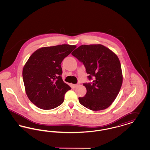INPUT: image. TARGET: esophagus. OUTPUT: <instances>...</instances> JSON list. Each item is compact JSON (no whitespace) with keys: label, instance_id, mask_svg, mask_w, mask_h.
<instances>
[{"label":"esophagus","instance_id":"obj_1","mask_svg":"<svg viewBox=\"0 0 150 150\" xmlns=\"http://www.w3.org/2000/svg\"><path fill=\"white\" fill-rule=\"evenodd\" d=\"M79 86L78 84H72V86L74 87V88H75V87H76L77 86Z\"/></svg>","mask_w":150,"mask_h":150}]
</instances>
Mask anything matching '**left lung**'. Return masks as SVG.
Segmentation results:
<instances>
[{
    "instance_id": "left-lung-1",
    "label": "left lung",
    "mask_w": 150,
    "mask_h": 150,
    "mask_svg": "<svg viewBox=\"0 0 150 150\" xmlns=\"http://www.w3.org/2000/svg\"><path fill=\"white\" fill-rule=\"evenodd\" d=\"M82 62L92 83H84L86 93L79 97L81 105L100 111L109 107L121 88L122 75L119 58L112 51L101 44L82 45L71 53Z\"/></svg>"
}]
</instances>
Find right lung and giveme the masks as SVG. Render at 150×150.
<instances>
[{"label":"right lung","mask_w":150,"mask_h":150,"mask_svg":"<svg viewBox=\"0 0 150 150\" xmlns=\"http://www.w3.org/2000/svg\"><path fill=\"white\" fill-rule=\"evenodd\" d=\"M76 47L69 44L43 47L29 57L22 77L26 94L37 107L51 110L64 102L65 93L71 88L62 79L61 64Z\"/></svg>","instance_id":"1"}]
</instances>
